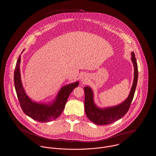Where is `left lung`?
I'll return each instance as SVG.
<instances>
[{
	"mask_svg": "<svg viewBox=\"0 0 156 156\" xmlns=\"http://www.w3.org/2000/svg\"><path fill=\"white\" fill-rule=\"evenodd\" d=\"M132 61L134 66V80L130 94L126 100L118 105L105 108L98 107L94 101V93L89 87H85V111L88 118L98 125H109L124 116L129 111L133 99L138 79V68L134 53L132 52Z\"/></svg>",
	"mask_w": 156,
	"mask_h": 156,
	"instance_id": "left-lung-1",
	"label": "left lung"
}]
</instances>
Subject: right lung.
Instances as JSON below:
<instances>
[{
  "instance_id": "1",
  "label": "right lung",
  "mask_w": 156,
  "mask_h": 156,
  "mask_svg": "<svg viewBox=\"0 0 156 156\" xmlns=\"http://www.w3.org/2000/svg\"><path fill=\"white\" fill-rule=\"evenodd\" d=\"M24 50H23V51ZM21 55L17 61L14 72V83L17 98L23 112L36 121L49 122L57 119L63 111L68 98L75 88L79 85V82L69 83L61 88L51 104H40L33 102L28 97L23 88L20 70Z\"/></svg>"
}]
</instances>
